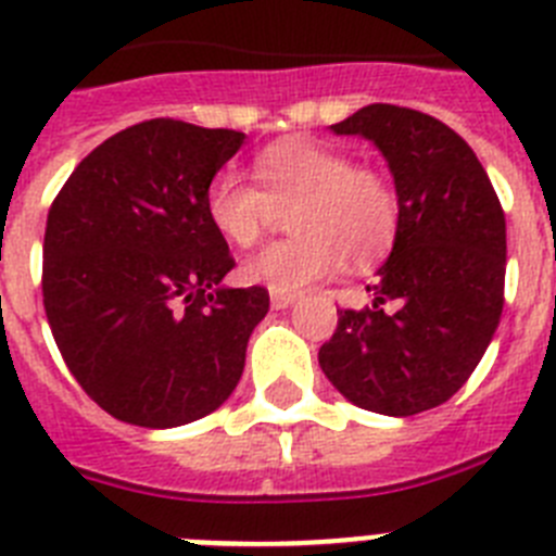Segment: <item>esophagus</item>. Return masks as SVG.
Segmentation results:
<instances>
[{"mask_svg":"<svg viewBox=\"0 0 556 556\" xmlns=\"http://www.w3.org/2000/svg\"><path fill=\"white\" fill-rule=\"evenodd\" d=\"M269 303H273V308H289L294 303V294L269 292Z\"/></svg>","mask_w":556,"mask_h":556,"instance_id":"obj_1","label":"esophagus"}]
</instances>
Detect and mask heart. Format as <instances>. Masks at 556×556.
Here are the masks:
<instances>
[{
    "label": "heart",
    "instance_id": "heart-1",
    "mask_svg": "<svg viewBox=\"0 0 556 556\" xmlns=\"http://www.w3.org/2000/svg\"><path fill=\"white\" fill-rule=\"evenodd\" d=\"M255 180L219 169L205 186V217L233 248H253L289 211L294 236L258 250L242 278L269 292L298 294L333 278L351 258L367 269L390 255L401 230V198L384 172L358 166L351 152L314 139H283L255 155Z\"/></svg>",
    "mask_w": 556,
    "mask_h": 556
}]
</instances>
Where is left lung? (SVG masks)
<instances>
[{
	"label": "left lung",
	"instance_id": "left-lung-1",
	"mask_svg": "<svg viewBox=\"0 0 556 556\" xmlns=\"http://www.w3.org/2000/svg\"><path fill=\"white\" fill-rule=\"evenodd\" d=\"M331 130L381 150L401 198V230L367 287L372 306L339 312L320 367L362 409H434L468 381L498 328L507 273L498 194L468 141L429 113L376 102Z\"/></svg>",
	"mask_w": 556,
	"mask_h": 556
}]
</instances>
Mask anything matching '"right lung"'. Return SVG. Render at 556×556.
Returning a JSON list of instances; mask_svg holds the SVG:
<instances>
[{"instance_id": "add662e5", "label": "right lung", "mask_w": 556, "mask_h": 556, "mask_svg": "<svg viewBox=\"0 0 556 556\" xmlns=\"http://www.w3.org/2000/svg\"><path fill=\"white\" fill-rule=\"evenodd\" d=\"M244 132L150 119L68 175L43 233V308L63 362L116 420L172 429L211 415L244 370L264 287H219L228 242L205 186Z\"/></svg>"}]
</instances>
